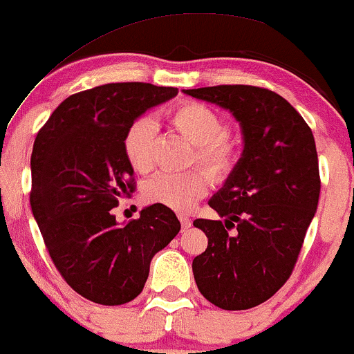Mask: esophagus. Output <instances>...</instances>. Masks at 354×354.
<instances>
[{"label": "esophagus", "instance_id": "34e87169", "mask_svg": "<svg viewBox=\"0 0 354 354\" xmlns=\"http://www.w3.org/2000/svg\"><path fill=\"white\" fill-rule=\"evenodd\" d=\"M178 220H180L182 228H190V225H192V220L187 214H178Z\"/></svg>", "mask_w": 354, "mask_h": 354}]
</instances>
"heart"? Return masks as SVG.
<instances>
[{"label": "heart", "instance_id": "b5f03b06", "mask_svg": "<svg viewBox=\"0 0 354 354\" xmlns=\"http://www.w3.org/2000/svg\"><path fill=\"white\" fill-rule=\"evenodd\" d=\"M170 127L176 129L195 145V160L210 177L223 178L232 172L239 159V140L222 131L218 114L201 102H180L167 114ZM153 139L156 124L151 119H136L122 136L124 156L137 174H147L153 167ZM210 187V178L202 170L178 174H157L144 185V201L164 205L170 210L187 212L201 201Z\"/></svg>", "mask_w": 354, "mask_h": 354}]
</instances>
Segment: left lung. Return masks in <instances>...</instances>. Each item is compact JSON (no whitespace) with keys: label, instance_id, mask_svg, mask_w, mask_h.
<instances>
[{"label":"left lung","instance_id":"left-lung-1","mask_svg":"<svg viewBox=\"0 0 354 354\" xmlns=\"http://www.w3.org/2000/svg\"><path fill=\"white\" fill-rule=\"evenodd\" d=\"M228 109L243 153L209 205L222 220L197 218L207 250L192 261L198 292L222 310H248L292 275L319 198L318 153L300 112L273 91L223 84L184 89Z\"/></svg>","mask_w":354,"mask_h":354}]
</instances>
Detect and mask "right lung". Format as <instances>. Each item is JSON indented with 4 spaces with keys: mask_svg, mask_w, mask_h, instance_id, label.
Returning <instances> with one entry per match:
<instances>
[{
    "mask_svg": "<svg viewBox=\"0 0 354 354\" xmlns=\"http://www.w3.org/2000/svg\"><path fill=\"white\" fill-rule=\"evenodd\" d=\"M177 87L112 82L64 99L37 132L31 153V210L54 267L74 292L124 305L142 292L152 257L180 222L164 205L118 225L112 209L136 190L122 136Z\"/></svg>",
    "mask_w": 354,
    "mask_h": 354,
    "instance_id": "1",
    "label": "right lung"
}]
</instances>
